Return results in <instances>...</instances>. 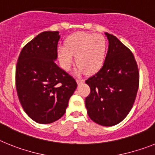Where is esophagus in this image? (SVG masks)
Instances as JSON below:
<instances>
[{
  "label": "esophagus",
  "mask_w": 155,
  "mask_h": 155,
  "mask_svg": "<svg viewBox=\"0 0 155 155\" xmlns=\"http://www.w3.org/2000/svg\"><path fill=\"white\" fill-rule=\"evenodd\" d=\"M76 81H77L78 84H80V83H84L85 79H76Z\"/></svg>",
  "instance_id": "34e87169"
}]
</instances>
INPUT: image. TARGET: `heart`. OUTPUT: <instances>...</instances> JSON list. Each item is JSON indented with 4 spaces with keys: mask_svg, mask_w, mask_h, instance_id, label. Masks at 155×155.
Returning <instances> with one entry per match:
<instances>
[{
    "mask_svg": "<svg viewBox=\"0 0 155 155\" xmlns=\"http://www.w3.org/2000/svg\"><path fill=\"white\" fill-rule=\"evenodd\" d=\"M107 42L101 34L86 32L73 33L64 41V48L58 49V56L61 66L65 71L71 68L75 56L78 64L76 74L97 72L105 58Z\"/></svg>",
    "mask_w": 155,
    "mask_h": 155,
    "instance_id": "1",
    "label": "heart"
}]
</instances>
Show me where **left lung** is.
<instances>
[{
	"mask_svg": "<svg viewBox=\"0 0 155 155\" xmlns=\"http://www.w3.org/2000/svg\"><path fill=\"white\" fill-rule=\"evenodd\" d=\"M109 45L101 69L86 80L91 93L85 99L89 117L111 126L122 122L133 107L140 74L134 55L116 37L105 33Z\"/></svg>",
	"mask_w": 155,
	"mask_h": 155,
	"instance_id": "1",
	"label": "left lung"
}]
</instances>
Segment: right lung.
<instances>
[{"instance_id": "obj_1", "label": "right lung", "mask_w": 155, "mask_h": 155, "mask_svg": "<svg viewBox=\"0 0 155 155\" xmlns=\"http://www.w3.org/2000/svg\"><path fill=\"white\" fill-rule=\"evenodd\" d=\"M58 31H46L24 46L15 69L21 105L33 121L48 124L64 115L77 87L76 79L58 66Z\"/></svg>"}]
</instances>
